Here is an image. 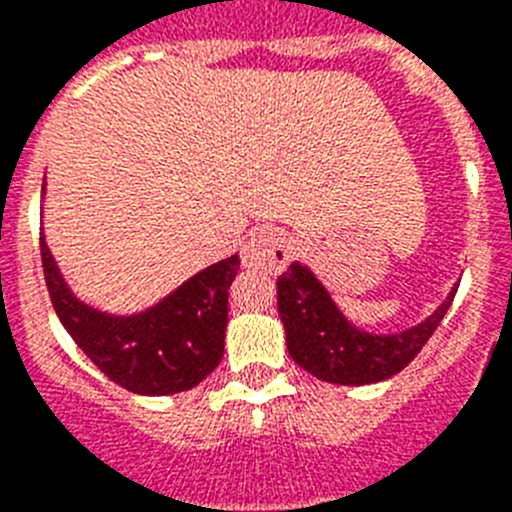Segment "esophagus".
<instances>
[{"mask_svg": "<svg viewBox=\"0 0 512 512\" xmlns=\"http://www.w3.org/2000/svg\"><path fill=\"white\" fill-rule=\"evenodd\" d=\"M289 256H292V241L282 228H259L243 246L241 261L248 269L279 274L289 264Z\"/></svg>", "mask_w": 512, "mask_h": 512, "instance_id": "esophagus-1", "label": "esophagus"}]
</instances>
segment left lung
<instances>
[{
	"mask_svg": "<svg viewBox=\"0 0 512 512\" xmlns=\"http://www.w3.org/2000/svg\"><path fill=\"white\" fill-rule=\"evenodd\" d=\"M454 295L425 323L395 336H374L343 318L307 266L292 264L277 282L289 356L305 372L333 384H372L402 372L441 325Z\"/></svg>",
	"mask_w": 512,
	"mask_h": 512,
	"instance_id": "obj_1",
	"label": "left lung"
}]
</instances>
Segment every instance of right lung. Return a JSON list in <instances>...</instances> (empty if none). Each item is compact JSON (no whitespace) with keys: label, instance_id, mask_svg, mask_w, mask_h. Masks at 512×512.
I'll return each mask as SVG.
<instances>
[{"label":"right lung","instance_id":"1","mask_svg":"<svg viewBox=\"0 0 512 512\" xmlns=\"http://www.w3.org/2000/svg\"><path fill=\"white\" fill-rule=\"evenodd\" d=\"M53 310L76 346L115 384L135 395H174L212 374L225 348L228 289L241 269L238 253L207 266L151 310L115 318L81 305L40 235Z\"/></svg>","mask_w":512,"mask_h":512}]
</instances>
